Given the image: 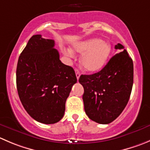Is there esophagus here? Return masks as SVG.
Listing matches in <instances>:
<instances>
[{
  "label": "esophagus",
  "mask_w": 150,
  "mask_h": 150,
  "mask_svg": "<svg viewBox=\"0 0 150 150\" xmlns=\"http://www.w3.org/2000/svg\"><path fill=\"white\" fill-rule=\"evenodd\" d=\"M75 75H76L77 79H79L80 76H81V73H80V71L78 69H75Z\"/></svg>",
  "instance_id": "34e87169"
}]
</instances>
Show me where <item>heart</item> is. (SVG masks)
<instances>
[{
	"label": "heart",
	"mask_w": 150,
	"mask_h": 150,
	"mask_svg": "<svg viewBox=\"0 0 150 150\" xmlns=\"http://www.w3.org/2000/svg\"><path fill=\"white\" fill-rule=\"evenodd\" d=\"M75 52L83 54L81 58V64L83 69L88 72L100 71L105 65L110 53L111 45L109 42L100 38H92L75 43L73 45ZM67 56H72L70 50L64 51Z\"/></svg>",
	"instance_id": "obj_1"
}]
</instances>
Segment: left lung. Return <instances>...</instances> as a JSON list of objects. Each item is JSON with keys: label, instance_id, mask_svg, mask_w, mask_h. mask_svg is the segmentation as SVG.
Returning <instances> with one entry per match:
<instances>
[{"label": "left lung", "instance_id": "obj_1", "mask_svg": "<svg viewBox=\"0 0 150 150\" xmlns=\"http://www.w3.org/2000/svg\"><path fill=\"white\" fill-rule=\"evenodd\" d=\"M119 53L100 71L82 75L84 110L88 118L99 124L115 120L127 105L133 83V63L124 46L118 43Z\"/></svg>", "mask_w": 150, "mask_h": 150}]
</instances>
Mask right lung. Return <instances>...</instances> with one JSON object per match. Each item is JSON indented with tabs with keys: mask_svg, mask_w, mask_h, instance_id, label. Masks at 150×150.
Returning a JSON list of instances; mask_svg holds the SVG:
<instances>
[{
	"mask_svg": "<svg viewBox=\"0 0 150 150\" xmlns=\"http://www.w3.org/2000/svg\"><path fill=\"white\" fill-rule=\"evenodd\" d=\"M53 40L33 35L19 57L16 82L19 97L36 121L54 124L64 117L65 103L77 83L73 68L64 64Z\"/></svg>",
	"mask_w": 150,
	"mask_h": 150,
	"instance_id": "right-lung-1",
	"label": "right lung"
}]
</instances>
